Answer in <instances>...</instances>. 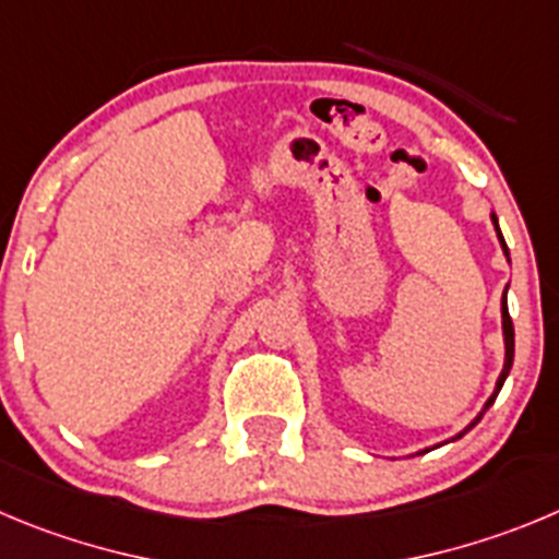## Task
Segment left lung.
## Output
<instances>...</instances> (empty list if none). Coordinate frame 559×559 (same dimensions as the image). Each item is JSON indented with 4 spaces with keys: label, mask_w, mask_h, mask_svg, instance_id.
I'll use <instances>...</instances> for the list:
<instances>
[{
    "label": "left lung",
    "mask_w": 559,
    "mask_h": 559,
    "mask_svg": "<svg viewBox=\"0 0 559 559\" xmlns=\"http://www.w3.org/2000/svg\"><path fill=\"white\" fill-rule=\"evenodd\" d=\"M493 226H497V217H493ZM497 231H499V226H497ZM499 242H502L504 253H508V245H504V237H502V231H499ZM502 328H504V369H502V374H499V380H497V391H493V397L488 400V403H485L483 414H485V411H488V408H491V405H493V400H497V394H499V389H502L504 378H508L510 367H513V347H515V338H513V320H510V311H508V289H504V297H502ZM483 414H479L477 419H474L472 425H468V427H474V425H477V421L483 419ZM463 432H466V430H463ZM463 432H461V436H463Z\"/></svg>",
    "instance_id": "obj_1"
}]
</instances>
